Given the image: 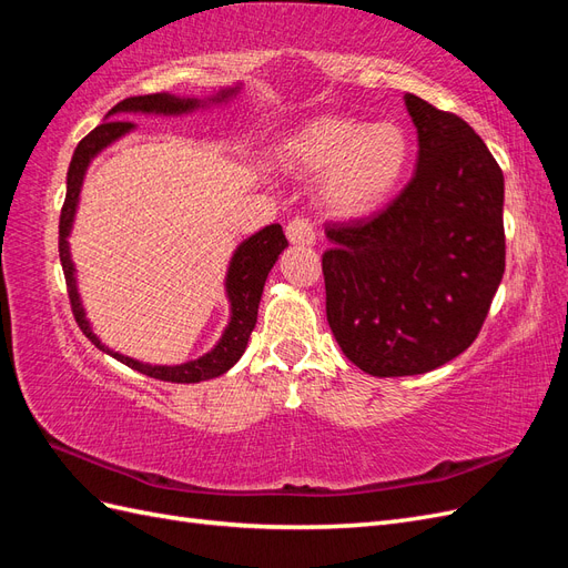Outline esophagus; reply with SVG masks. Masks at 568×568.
<instances>
[{
	"mask_svg": "<svg viewBox=\"0 0 568 568\" xmlns=\"http://www.w3.org/2000/svg\"><path fill=\"white\" fill-rule=\"evenodd\" d=\"M286 239L291 244H303V246H313L315 244V227L311 220H303V217H296L291 220L286 225Z\"/></svg>",
	"mask_w": 568,
	"mask_h": 568,
	"instance_id": "esophagus-1",
	"label": "esophagus"
}]
</instances>
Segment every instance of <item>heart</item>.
<instances>
[{"instance_id":"obj_1","label":"heart","mask_w":568,"mask_h":568,"mask_svg":"<svg viewBox=\"0 0 568 568\" xmlns=\"http://www.w3.org/2000/svg\"><path fill=\"white\" fill-rule=\"evenodd\" d=\"M277 159L286 170L320 178V201L336 217H367L403 184L412 140L395 120L317 115L288 132Z\"/></svg>"}]
</instances>
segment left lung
I'll list each match as a JSON object with an SVG mask.
<instances>
[{"label": "left lung", "instance_id": "obj_1", "mask_svg": "<svg viewBox=\"0 0 568 568\" xmlns=\"http://www.w3.org/2000/svg\"><path fill=\"white\" fill-rule=\"evenodd\" d=\"M417 170L384 213L329 227L326 320L372 376L432 372L467 351L505 274V178L462 118L405 94Z\"/></svg>", "mask_w": 568, "mask_h": 568}]
</instances>
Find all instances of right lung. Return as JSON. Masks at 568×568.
Masks as SVG:
<instances>
[{
	"mask_svg": "<svg viewBox=\"0 0 568 568\" xmlns=\"http://www.w3.org/2000/svg\"><path fill=\"white\" fill-rule=\"evenodd\" d=\"M239 92H242V82L232 84V88H222L220 92L211 97H178V94H146V97H130L125 101H120L118 106H113L104 123L94 128L84 140L78 144L71 168H68V178H65V201L61 209V222H59V255H61V265L65 274V284H68V298H71L73 305V315L75 322L82 329V334L88 336L99 351H104L106 355L120 359V363L128 365L134 372H142L146 376H153V379L170 382V384H199V382H209L215 379V376L225 374L232 369L239 357L244 355L253 326L257 322V305H261L263 296V286L270 270L277 263L280 253L288 246L286 236L282 232V225H267L261 232L251 234L239 244L230 257L227 274H225V296L230 301V322L222 332L220 341L215 346L203 353L196 359H186L182 365H149L142 363V359L128 357L123 353H115L109 346L101 343V338L92 332V324L88 320V313H84V305L78 291V270L71 255V232H73V222L78 213V203H80V192H82V182L84 175H88L90 163L99 156L101 151L118 142L120 136H125L134 130V123H128V120H118L130 113H142V115H186L194 113L199 109H211V106H222L232 101Z\"/></svg>",
	"mask_w": 568,
	"mask_h": 568,
	"instance_id": "add662e5",
	"label": "right lung"
}]
</instances>
